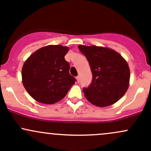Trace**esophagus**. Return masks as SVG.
Here are the masks:
<instances>
[{
    "mask_svg": "<svg viewBox=\"0 0 151 151\" xmlns=\"http://www.w3.org/2000/svg\"><path fill=\"white\" fill-rule=\"evenodd\" d=\"M76 79H77V82H80V77H76Z\"/></svg>",
    "mask_w": 151,
    "mask_h": 151,
    "instance_id": "34e87169",
    "label": "esophagus"
}]
</instances>
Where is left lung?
Returning <instances> with one entry per match:
<instances>
[{
  "instance_id": "8db88e82",
  "label": "left lung",
  "mask_w": 151,
  "mask_h": 151,
  "mask_svg": "<svg viewBox=\"0 0 151 151\" xmlns=\"http://www.w3.org/2000/svg\"><path fill=\"white\" fill-rule=\"evenodd\" d=\"M78 47L88 60L93 74L91 85L83 89L85 98L98 107L116 103L129 85L130 71L126 60L109 47L83 45Z\"/></svg>"
}]
</instances>
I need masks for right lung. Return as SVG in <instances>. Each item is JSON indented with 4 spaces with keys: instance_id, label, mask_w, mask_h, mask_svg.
<instances>
[{
    "instance_id": "add662e5",
    "label": "right lung",
    "mask_w": 151,
    "mask_h": 151,
    "mask_svg": "<svg viewBox=\"0 0 151 151\" xmlns=\"http://www.w3.org/2000/svg\"><path fill=\"white\" fill-rule=\"evenodd\" d=\"M69 47L49 45L38 49L24 63L22 83L27 93L40 103L53 104L62 100L75 83L64 56Z\"/></svg>"
}]
</instances>
